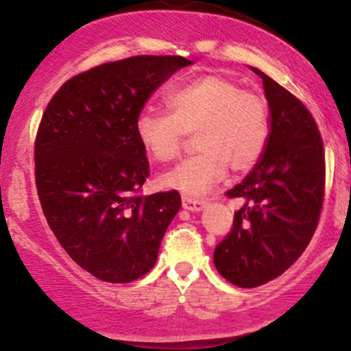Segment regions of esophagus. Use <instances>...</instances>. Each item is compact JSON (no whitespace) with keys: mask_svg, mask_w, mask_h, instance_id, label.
I'll use <instances>...</instances> for the list:
<instances>
[{"mask_svg":"<svg viewBox=\"0 0 351 351\" xmlns=\"http://www.w3.org/2000/svg\"><path fill=\"white\" fill-rule=\"evenodd\" d=\"M204 206H206L204 199H197V197H189V196L182 197V208L184 209H189V211H201Z\"/></svg>","mask_w":351,"mask_h":351,"instance_id":"34e87169","label":"esophagus"}]
</instances>
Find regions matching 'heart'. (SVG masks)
<instances>
[{"mask_svg":"<svg viewBox=\"0 0 351 351\" xmlns=\"http://www.w3.org/2000/svg\"><path fill=\"white\" fill-rule=\"evenodd\" d=\"M167 110L145 108L135 120V135L155 162H171L182 150L187 135L199 149L160 184L184 194L208 193L226 169L237 174L254 169L270 138L269 103L258 93L243 89L219 74H204L174 89Z\"/></svg>","mask_w":351,"mask_h":351,"instance_id":"1","label":"heart"}]
</instances>
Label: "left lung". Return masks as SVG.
I'll list each match as a JSON object with an SVG mask.
<instances>
[{
  "label": "left lung",
  "mask_w": 351,
  "mask_h": 351,
  "mask_svg": "<svg viewBox=\"0 0 351 351\" xmlns=\"http://www.w3.org/2000/svg\"><path fill=\"white\" fill-rule=\"evenodd\" d=\"M254 71L263 81L272 130L254 171L226 191L243 204L213 256L228 282L247 289L279 277L306 250L326 184L323 138L313 114L292 93Z\"/></svg>",
  "instance_id": "1"
}]
</instances>
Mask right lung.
<instances>
[{"mask_svg":"<svg viewBox=\"0 0 351 351\" xmlns=\"http://www.w3.org/2000/svg\"><path fill=\"white\" fill-rule=\"evenodd\" d=\"M189 64L180 56L101 64L64 82L43 111L34 149L43 215L71 258L104 282L145 276L180 208L177 191L140 193L150 165L135 120Z\"/></svg>","mask_w":351,"mask_h":351,"instance_id":"right-lung-1","label":"right lung"}]
</instances>
